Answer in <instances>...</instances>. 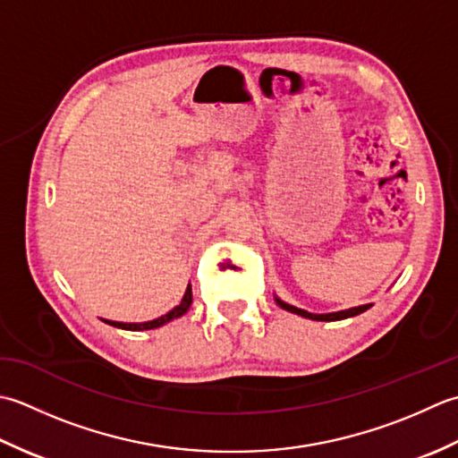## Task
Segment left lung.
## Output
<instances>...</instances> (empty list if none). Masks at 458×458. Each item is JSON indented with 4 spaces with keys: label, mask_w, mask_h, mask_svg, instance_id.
Wrapping results in <instances>:
<instances>
[{
    "label": "left lung",
    "mask_w": 458,
    "mask_h": 458,
    "mask_svg": "<svg viewBox=\"0 0 458 458\" xmlns=\"http://www.w3.org/2000/svg\"><path fill=\"white\" fill-rule=\"evenodd\" d=\"M275 301H276V304H278V306L284 308V310H288V312H293V314L302 316V318L318 320V322H334V320L352 318V316H358V314H361V312H366V310H369V308L373 306V304H361V306H353V308H348V310H338V312H328V314H314V312L302 310V308H296V306H293V304H288V302L281 301V298H278L276 294H275Z\"/></svg>",
    "instance_id": "1"
}]
</instances>
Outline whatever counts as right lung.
<instances>
[{"mask_svg": "<svg viewBox=\"0 0 458 458\" xmlns=\"http://www.w3.org/2000/svg\"><path fill=\"white\" fill-rule=\"evenodd\" d=\"M191 301H193L191 284H188V288H185V294L182 298V302L177 304L175 308H172V310L167 312V314L160 316V318L148 320V322H114V320H105V322L110 324V326H114V328H123V330H154V328H160V326H164V324L172 322L175 318H180V316H183L185 312L190 310Z\"/></svg>", "mask_w": 458, "mask_h": 458, "instance_id": "1", "label": "right lung"}]
</instances>
